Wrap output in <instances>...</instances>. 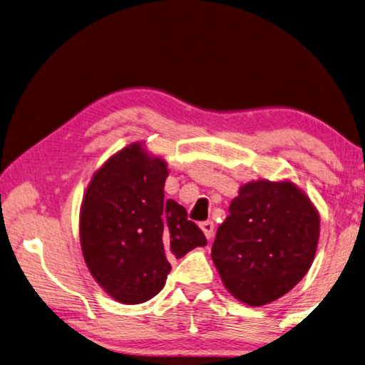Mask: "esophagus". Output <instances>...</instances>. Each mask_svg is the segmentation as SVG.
Wrapping results in <instances>:
<instances>
[{
    "label": "esophagus",
    "mask_w": 365,
    "mask_h": 365,
    "mask_svg": "<svg viewBox=\"0 0 365 365\" xmlns=\"http://www.w3.org/2000/svg\"><path fill=\"white\" fill-rule=\"evenodd\" d=\"M201 230L204 231V235H205V237H207V240L210 241L212 237H214V233H215V225H214V222H210V220H207V222H202L201 225Z\"/></svg>",
    "instance_id": "obj_1"
}]
</instances>
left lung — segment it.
Instances as JSON below:
<instances>
[{"instance_id":"left-lung-1","label":"left lung","mask_w":365,"mask_h":365,"mask_svg":"<svg viewBox=\"0 0 365 365\" xmlns=\"http://www.w3.org/2000/svg\"><path fill=\"white\" fill-rule=\"evenodd\" d=\"M217 230L212 260L237 300L262 307L308 273L319 240V215L290 182L244 185Z\"/></svg>"}]
</instances>
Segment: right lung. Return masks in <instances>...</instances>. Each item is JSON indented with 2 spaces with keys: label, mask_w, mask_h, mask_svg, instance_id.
Returning <instances> with one entry per match:
<instances>
[{
  "label": "right lung",
  "mask_w": 365,
  "mask_h": 365,
  "mask_svg": "<svg viewBox=\"0 0 365 365\" xmlns=\"http://www.w3.org/2000/svg\"><path fill=\"white\" fill-rule=\"evenodd\" d=\"M165 177L163 160L130 145L97 172L86 191L79 220L86 264L125 304L160 294L170 260L207 244L187 209L164 200Z\"/></svg>",
  "instance_id": "1"
}]
</instances>
